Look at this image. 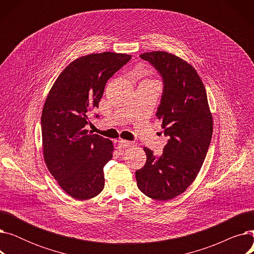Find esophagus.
<instances>
[{
    "instance_id": "34e87169",
    "label": "esophagus",
    "mask_w": 254,
    "mask_h": 254,
    "mask_svg": "<svg viewBox=\"0 0 254 254\" xmlns=\"http://www.w3.org/2000/svg\"><path fill=\"white\" fill-rule=\"evenodd\" d=\"M131 144H132L131 142L127 141V140H119L118 143H117L119 148H126V147H127V146H129V145H131Z\"/></svg>"
}]
</instances>
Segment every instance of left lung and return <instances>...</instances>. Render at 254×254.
<instances>
[{
  "label": "left lung",
  "mask_w": 254,
  "mask_h": 254,
  "mask_svg": "<svg viewBox=\"0 0 254 254\" xmlns=\"http://www.w3.org/2000/svg\"><path fill=\"white\" fill-rule=\"evenodd\" d=\"M162 76L164 89L156 116L168 143L161 155L144 147L146 164L136 171L139 190L157 201L186 190L205 161L213 131L207 93L193 66L166 51L142 53Z\"/></svg>",
  "instance_id": "1"
}]
</instances>
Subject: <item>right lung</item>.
I'll return each instance as SVG.
<instances>
[{"instance_id":"1","label":"right lung","mask_w":254,"mask_h":254,"mask_svg":"<svg viewBox=\"0 0 254 254\" xmlns=\"http://www.w3.org/2000/svg\"><path fill=\"white\" fill-rule=\"evenodd\" d=\"M130 59L109 51L79 58L65 66L46 98L41 116L44 161L74 198L95 197L104 189L103 169L112 158L113 143L88 132L85 126L107 81Z\"/></svg>"}]
</instances>
